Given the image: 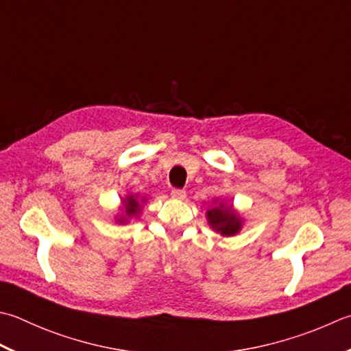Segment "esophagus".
<instances>
[{
  "mask_svg": "<svg viewBox=\"0 0 351 351\" xmlns=\"http://www.w3.org/2000/svg\"><path fill=\"white\" fill-rule=\"evenodd\" d=\"M170 196L173 199H180V201H181V199H185V191L181 190V189H173V190H171Z\"/></svg>",
  "mask_w": 351,
  "mask_h": 351,
  "instance_id": "34e87169",
  "label": "esophagus"
}]
</instances>
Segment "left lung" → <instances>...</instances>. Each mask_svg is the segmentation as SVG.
Returning a JSON list of instances; mask_svg holds the SVG:
<instances>
[{
    "mask_svg": "<svg viewBox=\"0 0 351 351\" xmlns=\"http://www.w3.org/2000/svg\"><path fill=\"white\" fill-rule=\"evenodd\" d=\"M216 204V202H215ZM207 221L210 226L215 231L221 232L222 236H234L242 230L243 221L242 217L237 215V211L231 207H226L223 202L215 205L210 210H207Z\"/></svg>",
    "mask_w": 351,
    "mask_h": 351,
    "instance_id": "1",
    "label": "left lung"
}]
</instances>
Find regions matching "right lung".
Masks as SVG:
<instances>
[{"label":"right lung","mask_w":351,"mask_h":351,"mask_svg":"<svg viewBox=\"0 0 351 351\" xmlns=\"http://www.w3.org/2000/svg\"><path fill=\"white\" fill-rule=\"evenodd\" d=\"M144 201H146V197L138 199V196H136V195L126 196V199H123V208H125V210H123V213H125V216L117 219V222L126 223L130 217L138 216Z\"/></svg>","instance_id":"obj_1"}]
</instances>
